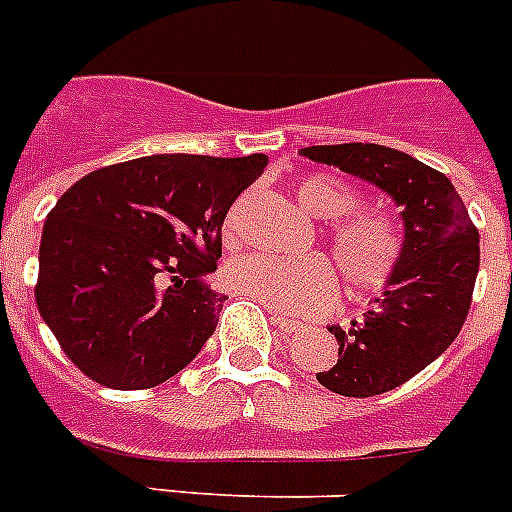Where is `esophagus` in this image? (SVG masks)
<instances>
[{
    "mask_svg": "<svg viewBox=\"0 0 512 512\" xmlns=\"http://www.w3.org/2000/svg\"><path fill=\"white\" fill-rule=\"evenodd\" d=\"M269 318H272V323H274V326H277V329L287 331V334H298V331L303 329V323L292 321L290 316H285V313H279V310H272V313H269Z\"/></svg>",
    "mask_w": 512,
    "mask_h": 512,
    "instance_id": "1",
    "label": "esophagus"
}]
</instances>
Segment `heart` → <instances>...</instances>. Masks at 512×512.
<instances>
[{"label":"heart","mask_w":512,"mask_h":512,"mask_svg":"<svg viewBox=\"0 0 512 512\" xmlns=\"http://www.w3.org/2000/svg\"><path fill=\"white\" fill-rule=\"evenodd\" d=\"M295 199L308 214L329 220L355 204V191L342 178L313 173L295 183ZM225 235L233 238V220H227ZM329 246L344 282L352 290L375 292L391 279L401 253V235L391 217L360 209L331 225ZM225 282L230 290L282 313H316L336 295L334 269L321 256L274 259L264 253H246L227 261Z\"/></svg>","instance_id":"1"}]
</instances>
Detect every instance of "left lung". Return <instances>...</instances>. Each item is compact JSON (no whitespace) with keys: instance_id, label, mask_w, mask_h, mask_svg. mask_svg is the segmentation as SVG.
I'll list each match as a JSON object with an SVG mask.
<instances>
[{"instance_id":"8db88e82","label":"left lung","mask_w":512,"mask_h":512,"mask_svg":"<svg viewBox=\"0 0 512 512\" xmlns=\"http://www.w3.org/2000/svg\"><path fill=\"white\" fill-rule=\"evenodd\" d=\"M300 155L373 183L401 207L404 240L373 308L347 329L334 368L318 383L342 396H378L438 360L466 321L479 272V230L453 183L417 157L383 144H318Z\"/></svg>"}]
</instances>
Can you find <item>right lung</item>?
I'll return each instance as SVG.
<instances>
[{
  "instance_id": "1",
  "label": "right lung",
  "mask_w": 512,
  "mask_h": 512,
  "mask_svg": "<svg viewBox=\"0 0 512 512\" xmlns=\"http://www.w3.org/2000/svg\"><path fill=\"white\" fill-rule=\"evenodd\" d=\"M266 155H152L93 170L48 212L36 303L64 355L100 386L181 373L217 329L207 285L222 222Z\"/></svg>"
}]
</instances>
